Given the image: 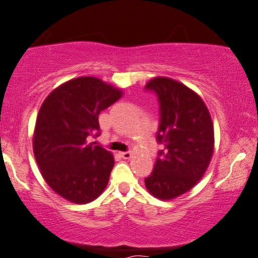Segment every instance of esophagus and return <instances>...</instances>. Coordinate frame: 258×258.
Listing matches in <instances>:
<instances>
[{
    "instance_id": "obj_1",
    "label": "esophagus",
    "mask_w": 258,
    "mask_h": 258,
    "mask_svg": "<svg viewBox=\"0 0 258 258\" xmlns=\"http://www.w3.org/2000/svg\"><path fill=\"white\" fill-rule=\"evenodd\" d=\"M119 155H121V157L124 158V160H129V158L132 157L130 151H122V153H119Z\"/></svg>"
}]
</instances>
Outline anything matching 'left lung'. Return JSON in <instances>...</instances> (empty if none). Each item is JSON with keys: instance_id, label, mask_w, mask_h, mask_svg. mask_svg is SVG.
<instances>
[{"instance_id": "left-lung-1", "label": "left lung", "mask_w": 258, "mask_h": 258, "mask_svg": "<svg viewBox=\"0 0 258 258\" xmlns=\"http://www.w3.org/2000/svg\"><path fill=\"white\" fill-rule=\"evenodd\" d=\"M157 96L161 144L154 170L144 178L147 189L160 200H172L202 178L214 151V126L207 105L195 91L168 77L147 83Z\"/></svg>"}]
</instances>
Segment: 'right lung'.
Returning <instances> with one entry per match:
<instances>
[{
  "mask_svg": "<svg viewBox=\"0 0 258 258\" xmlns=\"http://www.w3.org/2000/svg\"><path fill=\"white\" fill-rule=\"evenodd\" d=\"M121 96L96 77H79L52 90L38 111L35 158L49 186L70 202L89 203L108 184L114 157L87 140L100 136L98 115Z\"/></svg>",
  "mask_w": 258,
  "mask_h": 258,
  "instance_id": "1",
  "label": "right lung"
}]
</instances>
